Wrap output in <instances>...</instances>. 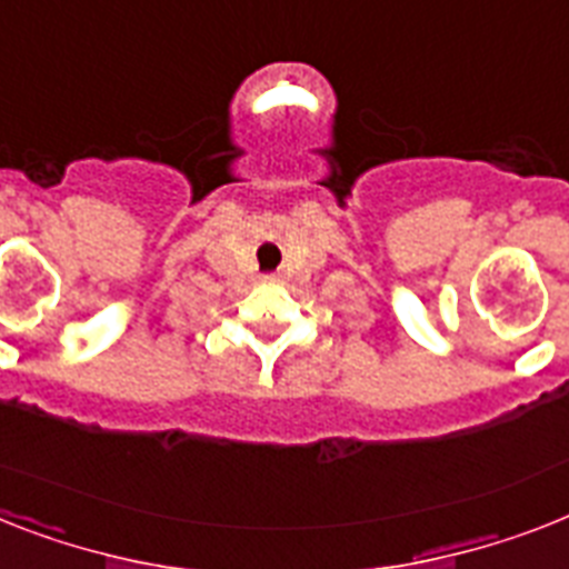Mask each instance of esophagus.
I'll use <instances>...</instances> for the list:
<instances>
[{
  "instance_id": "esophagus-1",
  "label": "esophagus",
  "mask_w": 569,
  "mask_h": 569,
  "mask_svg": "<svg viewBox=\"0 0 569 569\" xmlns=\"http://www.w3.org/2000/svg\"><path fill=\"white\" fill-rule=\"evenodd\" d=\"M264 281H267V284H284V279H281L279 273H273V276H264Z\"/></svg>"
}]
</instances>
